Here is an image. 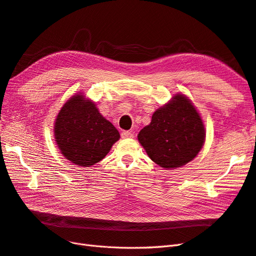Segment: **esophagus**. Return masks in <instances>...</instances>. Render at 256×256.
Instances as JSON below:
<instances>
[{
    "instance_id": "1",
    "label": "esophagus",
    "mask_w": 256,
    "mask_h": 256,
    "mask_svg": "<svg viewBox=\"0 0 256 256\" xmlns=\"http://www.w3.org/2000/svg\"><path fill=\"white\" fill-rule=\"evenodd\" d=\"M120 136H122V138H132L134 134L130 132V131H128V130H124L120 134Z\"/></svg>"
}]
</instances>
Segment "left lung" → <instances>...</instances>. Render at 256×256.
I'll return each mask as SVG.
<instances>
[{
  "label": "left lung",
  "instance_id": "left-lung-1",
  "mask_svg": "<svg viewBox=\"0 0 256 256\" xmlns=\"http://www.w3.org/2000/svg\"><path fill=\"white\" fill-rule=\"evenodd\" d=\"M148 157L164 168L188 164L202 148L205 129L194 106L184 95H176L154 112L148 126L138 136Z\"/></svg>",
  "mask_w": 256,
  "mask_h": 256
}]
</instances>
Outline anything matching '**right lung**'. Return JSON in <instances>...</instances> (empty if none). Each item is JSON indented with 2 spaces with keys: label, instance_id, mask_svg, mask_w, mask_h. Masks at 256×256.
I'll return each instance as SVG.
<instances>
[{
  "label": "right lung",
  "instance_id": "1",
  "mask_svg": "<svg viewBox=\"0 0 256 256\" xmlns=\"http://www.w3.org/2000/svg\"><path fill=\"white\" fill-rule=\"evenodd\" d=\"M54 134L63 156L81 166L102 160L120 138L118 129L99 113L94 102L82 95L72 97L62 108Z\"/></svg>",
  "mask_w": 256,
  "mask_h": 256
}]
</instances>
